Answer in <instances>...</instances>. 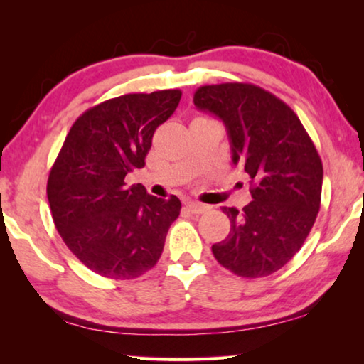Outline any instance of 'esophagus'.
<instances>
[{"label":"esophagus","instance_id":"obj_1","mask_svg":"<svg viewBox=\"0 0 364 364\" xmlns=\"http://www.w3.org/2000/svg\"><path fill=\"white\" fill-rule=\"evenodd\" d=\"M186 207H187V210L192 212V213H203V212L208 210V205H203V203H198V202H193V200H187Z\"/></svg>","mask_w":364,"mask_h":364}]
</instances>
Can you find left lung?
Wrapping results in <instances>:
<instances>
[{"label":"left lung","instance_id":"8db88e82","mask_svg":"<svg viewBox=\"0 0 364 364\" xmlns=\"http://www.w3.org/2000/svg\"><path fill=\"white\" fill-rule=\"evenodd\" d=\"M193 104L225 124L233 164L250 177L253 200L230 218L225 240L213 243L222 267L243 278L280 270L305 243L321 203L323 164L293 109L248 82L200 86Z\"/></svg>","mask_w":364,"mask_h":364}]
</instances>
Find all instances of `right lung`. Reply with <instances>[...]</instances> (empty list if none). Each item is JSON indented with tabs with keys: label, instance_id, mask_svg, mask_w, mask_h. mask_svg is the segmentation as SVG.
Masks as SVG:
<instances>
[{
	"label": "right lung",
	"instance_id": "obj_1",
	"mask_svg": "<svg viewBox=\"0 0 364 364\" xmlns=\"http://www.w3.org/2000/svg\"><path fill=\"white\" fill-rule=\"evenodd\" d=\"M181 97L178 89L124 94L87 109L69 129L49 171L54 225L97 275L131 280L162 255L181 200L149 196L141 183L127 187L126 176L146 166L154 132Z\"/></svg>",
	"mask_w": 364,
	"mask_h": 364
}]
</instances>
